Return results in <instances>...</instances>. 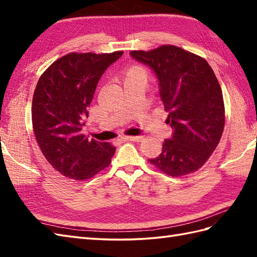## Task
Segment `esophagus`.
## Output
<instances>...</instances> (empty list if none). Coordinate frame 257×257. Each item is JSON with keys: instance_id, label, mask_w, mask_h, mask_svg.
<instances>
[{"instance_id": "34e87169", "label": "esophagus", "mask_w": 257, "mask_h": 257, "mask_svg": "<svg viewBox=\"0 0 257 257\" xmlns=\"http://www.w3.org/2000/svg\"><path fill=\"white\" fill-rule=\"evenodd\" d=\"M123 139L127 141H141L143 140V137H141V136H125Z\"/></svg>"}]
</instances>
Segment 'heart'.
I'll return each mask as SVG.
<instances>
[{"mask_svg": "<svg viewBox=\"0 0 257 257\" xmlns=\"http://www.w3.org/2000/svg\"><path fill=\"white\" fill-rule=\"evenodd\" d=\"M125 77H143L147 79L148 74H147V70L144 67L136 65V66H132L127 69V72H125Z\"/></svg>", "mask_w": 257, "mask_h": 257, "instance_id": "heart-1", "label": "heart"}]
</instances>
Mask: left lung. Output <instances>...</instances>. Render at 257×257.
I'll return each mask as SVG.
<instances>
[{
    "label": "left lung",
    "instance_id": "1",
    "mask_svg": "<svg viewBox=\"0 0 257 257\" xmlns=\"http://www.w3.org/2000/svg\"><path fill=\"white\" fill-rule=\"evenodd\" d=\"M130 55L154 70L173 129L151 165L171 177L198 171L220 143L225 123L222 89L204 58L173 45Z\"/></svg>",
    "mask_w": 257,
    "mask_h": 257
}]
</instances>
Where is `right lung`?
<instances>
[{"instance_id":"right-lung-1","label":"right lung","mask_w":257,"mask_h":257,"mask_svg":"<svg viewBox=\"0 0 257 257\" xmlns=\"http://www.w3.org/2000/svg\"><path fill=\"white\" fill-rule=\"evenodd\" d=\"M123 54L69 53L38 79L32 123L42 154L56 171L74 180L90 179L107 168L116 148L81 134L98 80Z\"/></svg>"}]
</instances>
